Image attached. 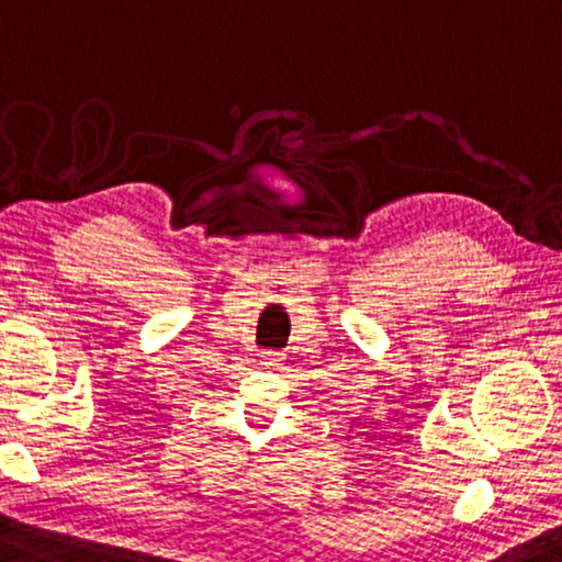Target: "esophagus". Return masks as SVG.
<instances>
[{"instance_id": "obj_1", "label": "esophagus", "mask_w": 562, "mask_h": 562, "mask_svg": "<svg viewBox=\"0 0 562 562\" xmlns=\"http://www.w3.org/2000/svg\"><path fill=\"white\" fill-rule=\"evenodd\" d=\"M261 364H265V368H269V370L280 368L282 355H277V351H265V355H261Z\"/></svg>"}]
</instances>
